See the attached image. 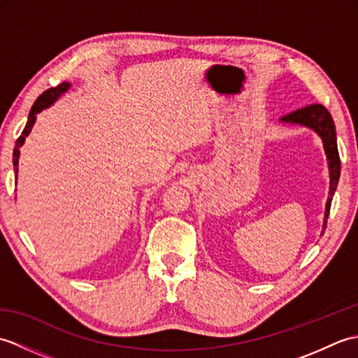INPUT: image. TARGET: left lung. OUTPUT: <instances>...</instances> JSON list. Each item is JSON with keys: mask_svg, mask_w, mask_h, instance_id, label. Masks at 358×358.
<instances>
[{"mask_svg": "<svg viewBox=\"0 0 358 358\" xmlns=\"http://www.w3.org/2000/svg\"><path fill=\"white\" fill-rule=\"evenodd\" d=\"M280 121H283V123L306 126L309 129H313V131H315L323 140L326 158H328V164H329V177H331L329 199H328V203H326V212H324V220H323V229H326V222H328V217H329L331 201L340 178V155L337 149L336 124H334V120L331 117V113L328 112V109L322 104H310V106H306V108L294 110L291 113H287V115L281 117Z\"/></svg>", "mask_w": 358, "mask_h": 358, "instance_id": "left-lung-1", "label": "left lung"}]
</instances>
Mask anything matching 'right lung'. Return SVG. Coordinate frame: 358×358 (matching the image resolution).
Returning a JSON list of instances; mask_svg holds the SVG:
<instances>
[{
  "label": "right lung",
  "mask_w": 358,
  "mask_h": 358,
  "mask_svg": "<svg viewBox=\"0 0 358 358\" xmlns=\"http://www.w3.org/2000/svg\"><path fill=\"white\" fill-rule=\"evenodd\" d=\"M69 87H71L69 83H62V85H58L57 87L48 89V90H45V92H43L40 96L36 98V101L34 103L32 109H30V112H29V120H27V123H26L24 131L21 132L20 138L17 140V143H15V149H13L15 177H17V172H18V167H17V166H18V158H20V148L22 146V144H24L26 136L30 134V131H32L34 123H35V118H36V113H40L43 109L49 108V106H50L53 101H55L59 95L64 94L66 90L69 89Z\"/></svg>",
  "instance_id": "1"
}]
</instances>
